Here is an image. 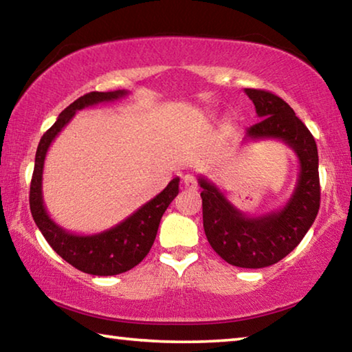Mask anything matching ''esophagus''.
Listing matches in <instances>:
<instances>
[{"label":"esophagus","instance_id":"obj_1","mask_svg":"<svg viewBox=\"0 0 352 352\" xmlns=\"http://www.w3.org/2000/svg\"><path fill=\"white\" fill-rule=\"evenodd\" d=\"M183 186L189 189V190H195L199 188V184H197V180H195L194 175L188 174V175L183 177Z\"/></svg>","mask_w":352,"mask_h":352}]
</instances>
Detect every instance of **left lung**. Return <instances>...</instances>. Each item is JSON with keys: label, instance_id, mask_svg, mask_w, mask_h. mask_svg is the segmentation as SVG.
Returning a JSON list of instances; mask_svg holds the SVG:
<instances>
[{"label": "left lung", "instance_id": "1", "mask_svg": "<svg viewBox=\"0 0 352 352\" xmlns=\"http://www.w3.org/2000/svg\"><path fill=\"white\" fill-rule=\"evenodd\" d=\"M259 122L247 129L245 140H279L300 162L294 194L281 210L250 217L237 210L216 184L199 177L204 228L214 252L228 264L262 269L285 258L311 228L320 210L318 151L312 133L290 105L276 94L245 88Z\"/></svg>", "mask_w": 352, "mask_h": 352}]
</instances>
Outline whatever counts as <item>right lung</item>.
I'll list each match as a JSON object with an SVG mask.
<instances>
[{"instance_id": "right-lung-1", "label": "right lung", "mask_w": 352, "mask_h": 352, "mask_svg": "<svg viewBox=\"0 0 352 352\" xmlns=\"http://www.w3.org/2000/svg\"><path fill=\"white\" fill-rule=\"evenodd\" d=\"M127 94L129 91L126 90L91 91L76 99L58 115L54 126L41 136L37 153H35L31 192H29L32 217L52 250L62 256L68 264L88 275L113 276L138 265L151 252L155 237H157L160 220L178 194L180 178L175 177L162 192L138 208L133 214H130L127 219L96 234L69 233L60 225H57L47 214L43 204L41 182H43L45 158L52 141L73 119L76 111L98 104L115 102L126 98Z\"/></svg>"}]
</instances>
